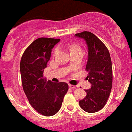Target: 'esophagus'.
<instances>
[{
    "instance_id": "34e87169",
    "label": "esophagus",
    "mask_w": 132,
    "mask_h": 132,
    "mask_svg": "<svg viewBox=\"0 0 132 132\" xmlns=\"http://www.w3.org/2000/svg\"><path fill=\"white\" fill-rule=\"evenodd\" d=\"M69 87L70 88H72V89H75V88H76V87L73 85H69Z\"/></svg>"
}]
</instances>
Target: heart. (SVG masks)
I'll return each instance as SVG.
<instances>
[{"label": "heart", "instance_id": "1", "mask_svg": "<svg viewBox=\"0 0 132 132\" xmlns=\"http://www.w3.org/2000/svg\"><path fill=\"white\" fill-rule=\"evenodd\" d=\"M69 50L70 52H74V51H77V50H81L80 47H79V45H72L71 46H69ZM57 49H56L54 51V54H56L57 52Z\"/></svg>", "mask_w": 132, "mask_h": 132}]
</instances>
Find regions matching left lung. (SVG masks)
Segmentation results:
<instances>
[{"mask_svg":"<svg viewBox=\"0 0 132 132\" xmlns=\"http://www.w3.org/2000/svg\"><path fill=\"white\" fill-rule=\"evenodd\" d=\"M75 36L85 39L88 47L87 79L91 87L85 90L86 97L79 101V105L88 113L96 112L106 103L112 86V61L108 50L98 38L90 31L76 34Z\"/></svg>","mask_w":132,"mask_h":132,"instance_id":"obj_1","label":"left lung"}]
</instances>
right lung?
<instances>
[{"mask_svg":"<svg viewBox=\"0 0 132 132\" xmlns=\"http://www.w3.org/2000/svg\"><path fill=\"white\" fill-rule=\"evenodd\" d=\"M60 39L39 38L23 53L20 61L21 79L29 102L45 116L58 112L69 86L63 82H53L44 77V70L51 57L52 50Z\"/></svg>","mask_w":132,"mask_h":132,"instance_id":"add662e5","label":"right lung"}]
</instances>
